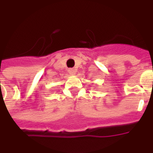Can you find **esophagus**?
Segmentation results:
<instances>
[{
    "label": "esophagus",
    "mask_w": 153,
    "mask_h": 153,
    "mask_svg": "<svg viewBox=\"0 0 153 153\" xmlns=\"http://www.w3.org/2000/svg\"><path fill=\"white\" fill-rule=\"evenodd\" d=\"M69 74H71V75H74V74H76V71L74 70V69H73V68H71V69H69Z\"/></svg>",
    "instance_id": "34e87169"
}]
</instances>
